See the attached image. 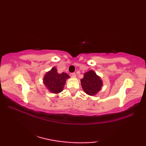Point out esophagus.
I'll list each match as a JSON object with an SVG mask.
<instances>
[{
  "instance_id": "1",
  "label": "esophagus",
  "mask_w": 146,
  "mask_h": 146,
  "mask_svg": "<svg viewBox=\"0 0 146 146\" xmlns=\"http://www.w3.org/2000/svg\"><path fill=\"white\" fill-rule=\"evenodd\" d=\"M70 76L72 78L76 77V74L75 73H70Z\"/></svg>"
}]
</instances>
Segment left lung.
Masks as SVG:
<instances>
[{
    "label": "left lung",
    "instance_id": "8db88e82",
    "mask_svg": "<svg viewBox=\"0 0 146 146\" xmlns=\"http://www.w3.org/2000/svg\"><path fill=\"white\" fill-rule=\"evenodd\" d=\"M81 84L84 91L90 96H94L100 90L102 86V81L94 71L90 70L84 74L81 79Z\"/></svg>",
    "mask_w": 146,
    "mask_h": 146
}]
</instances>
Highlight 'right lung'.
Segmentation results:
<instances>
[{
	"instance_id": "obj_1",
	"label": "right lung",
	"mask_w": 146,
	"mask_h": 146,
	"mask_svg": "<svg viewBox=\"0 0 146 146\" xmlns=\"http://www.w3.org/2000/svg\"><path fill=\"white\" fill-rule=\"evenodd\" d=\"M69 78L66 73H58L56 68L54 67L44 75L43 82L50 92L58 94L63 90L66 79Z\"/></svg>"
}]
</instances>
